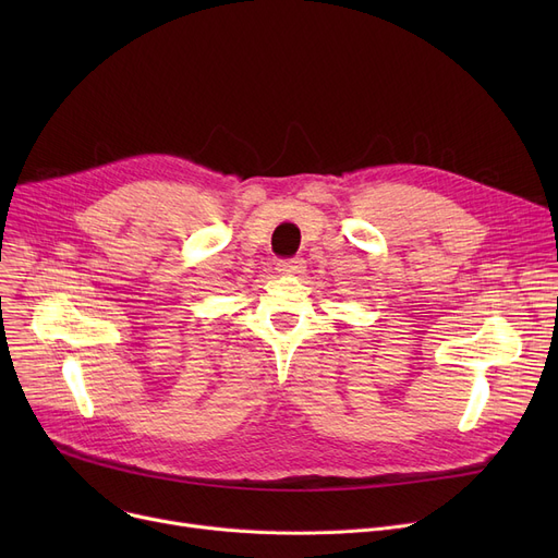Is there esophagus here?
<instances>
[{
    "label": "esophagus",
    "mask_w": 558,
    "mask_h": 558,
    "mask_svg": "<svg viewBox=\"0 0 558 558\" xmlns=\"http://www.w3.org/2000/svg\"><path fill=\"white\" fill-rule=\"evenodd\" d=\"M278 271L280 274H303L305 271V259L303 257H287V259H280L278 262Z\"/></svg>",
    "instance_id": "1"
}]
</instances>
